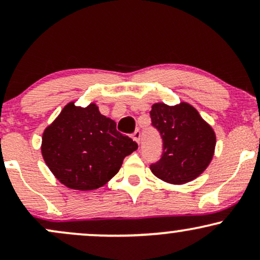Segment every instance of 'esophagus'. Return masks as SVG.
<instances>
[{"label":"esophagus","instance_id":"esophagus-1","mask_svg":"<svg viewBox=\"0 0 260 260\" xmlns=\"http://www.w3.org/2000/svg\"><path fill=\"white\" fill-rule=\"evenodd\" d=\"M140 137H142V133H140V131H138V129H137L136 132H134V133L132 134V138H133V140H136L137 143H139V142H140Z\"/></svg>","mask_w":260,"mask_h":260}]
</instances>
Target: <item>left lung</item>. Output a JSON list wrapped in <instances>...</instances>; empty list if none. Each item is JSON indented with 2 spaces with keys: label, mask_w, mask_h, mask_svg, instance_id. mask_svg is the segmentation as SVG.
<instances>
[{
  "label": "left lung",
  "mask_w": 260,
  "mask_h": 260,
  "mask_svg": "<svg viewBox=\"0 0 260 260\" xmlns=\"http://www.w3.org/2000/svg\"><path fill=\"white\" fill-rule=\"evenodd\" d=\"M150 118L162 139V154L150 165L151 172L174 184L198 177L213 159L216 142L213 128L187 103L176 106L154 104Z\"/></svg>",
  "instance_id": "1"
}]
</instances>
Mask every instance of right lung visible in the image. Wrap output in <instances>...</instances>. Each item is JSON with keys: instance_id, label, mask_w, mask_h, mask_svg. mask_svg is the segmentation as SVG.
I'll return each instance as SVG.
<instances>
[{"instance_id": "right-lung-1", "label": "right lung", "mask_w": 260, "mask_h": 260, "mask_svg": "<svg viewBox=\"0 0 260 260\" xmlns=\"http://www.w3.org/2000/svg\"><path fill=\"white\" fill-rule=\"evenodd\" d=\"M138 144L116 129L95 104L70 103L45 129L41 153L56 178L68 188L96 189L118 172Z\"/></svg>"}]
</instances>
